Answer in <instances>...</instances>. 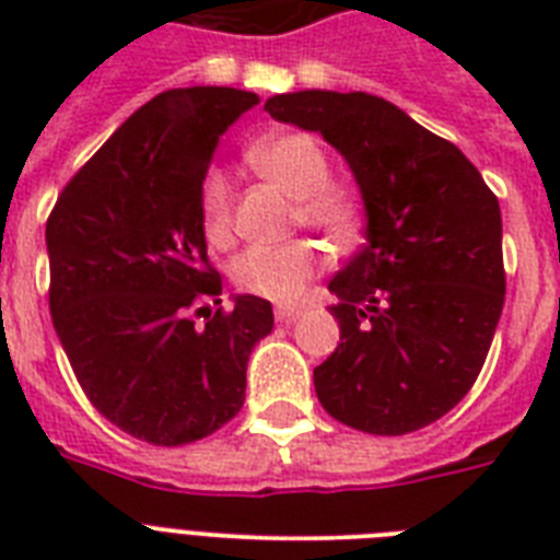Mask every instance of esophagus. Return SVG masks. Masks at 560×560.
<instances>
[{"instance_id": "obj_1", "label": "esophagus", "mask_w": 560, "mask_h": 560, "mask_svg": "<svg viewBox=\"0 0 560 560\" xmlns=\"http://www.w3.org/2000/svg\"><path fill=\"white\" fill-rule=\"evenodd\" d=\"M299 314H302V307H293V305L276 307V319H279V323H293Z\"/></svg>"}]
</instances>
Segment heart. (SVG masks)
I'll use <instances>...</instances> for the list:
<instances>
[{"label":"heart","mask_w":560,"mask_h":560,"mask_svg":"<svg viewBox=\"0 0 560 560\" xmlns=\"http://www.w3.org/2000/svg\"><path fill=\"white\" fill-rule=\"evenodd\" d=\"M246 160L272 186L296 197V220L323 232L334 244H349L360 229V197L331 183V162L323 144L307 133L267 136L249 148ZM202 235L211 246H226L235 232V194L223 171H209L200 183ZM323 255L311 241L284 246H253L232 261L229 276L237 290L270 302H293L305 293Z\"/></svg>","instance_id":"obj_1"}]
</instances>
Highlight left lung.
Listing matches in <instances>:
<instances>
[{"mask_svg":"<svg viewBox=\"0 0 560 560\" xmlns=\"http://www.w3.org/2000/svg\"><path fill=\"white\" fill-rule=\"evenodd\" d=\"M264 109L323 133L366 206V244L328 284L340 346L314 369L316 398L372 435L433 424L468 395L503 314L494 191L456 144L369 92H288Z\"/></svg>","mask_w":560,"mask_h":560,"instance_id":"left-lung-1","label":"left lung"}]
</instances>
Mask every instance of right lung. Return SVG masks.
<instances>
[{
    "label": "right lung",
    "instance_id": "right-lung-1",
    "mask_svg": "<svg viewBox=\"0 0 560 560\" xmlns=\"http://www.w3.org/2000/svg\"><path fill=\"white\" fill-rule=\"evenodd\" d=\"M255 92L188 86L139 107L57 197L46 223L48 307L72 372L101 416L179 447L244 407L246 363L272 305L220 307L200 183L218 139Z\"/></svg>",
    "mask_w": 560,
    "mask_h": 560
}]
</instances>
